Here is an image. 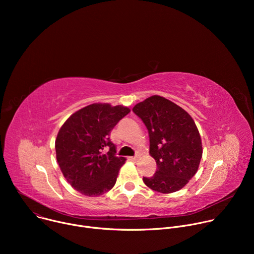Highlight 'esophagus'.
Segmentation results:
<instances>
[{
	"label": "esophagus",
	"mask_w": 254,
	"mask_h": 254,
	"mask_svg": "<svg viewBox=\"0 0 254 254\" xmlns=\"http://www.w3.org/2000/svg\"><path fill=\"white\" fill-rule=\"evenodd\" d=\"M130 160H131V161H133V162H136V161L138 160V158H137V157H131V158H130Z\"/></svg>",
	"instance_id": "34e87169"
}]
</instances>
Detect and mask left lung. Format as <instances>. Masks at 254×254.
<instances>
[{"label": "left lung", "instance_id": "1", "mask_svg": "<svg viewBox=\"0 0 254 254\" xmlns=\"http://www.w3.org/2000/svg\"><path fill=\"white\" fill-rule=\"evenodd\" d=\"M132 112L148 128L150 155L158 168L153 177H143V183L163 194L184 188L197 173L203 155L201 135L192 117L160 95L136 103Z\"/></svg>", "mask_w": 254, "mask_h": 254}]
</instances>
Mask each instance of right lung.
I'll use <instances>...</instances> for the list:
<instances>
[{
    "label": "right lung",
    "instance_id": "obj_1",
    "mask_svg": "<svg viewBox=\"0 0 254 254\" xmlns=\"http://www.w3.org/2000/svg\"><path fill=\"white\" fill-rule=\"evenodd\" d=\"M130 110L96 102L72 114L55 140L57 163L67 182L82 195L97 197L110 191L126 158L116 157L110 133Z\"/></svg>",
    "mask_w": 254,
    "mask_h": 254
}]
</instances>
